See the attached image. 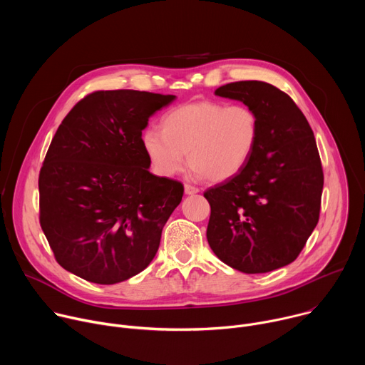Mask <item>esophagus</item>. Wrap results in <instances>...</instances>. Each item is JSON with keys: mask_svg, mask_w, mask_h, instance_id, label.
<instances>
[{"mask_svg": "<svg viewBox=\"0 0 365 365\" xmlns=\"http://www.w3.org/2000/svg\"><path fill=\"white\" fill-rule=\"evenodd\" d=\"M197 192H199L197 187H195V186H192V185H185V193H186V195H195V193H197Z\"/></svg>", "mask_w": 365, "mask_h": 365, "instance_id": "34e87169", "label": "esophagus"}]
</instances>
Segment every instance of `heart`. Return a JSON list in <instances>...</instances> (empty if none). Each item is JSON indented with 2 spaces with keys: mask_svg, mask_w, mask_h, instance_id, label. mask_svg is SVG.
I'll return each mask as SVG.
<instances>
[{
  "mask_svg": "<svg viewBox=\"0 0 365 365\" xmlns=\"http://www.w3.org/2000/svg\"><path fill=\"white\" fill-rule=\"evenodd\" d=\"M258 138L259 120L252 108L197 101L169 111L162 118V131L145 130L141 143L155 175L180 173L187 154L196 176L225 182L248 165Z\"/></svg>",
  "mask_w": 365,
  "mask_h": 365,
  "instance_id": "obj_1",
  "label": "heart"
}]
</instances>
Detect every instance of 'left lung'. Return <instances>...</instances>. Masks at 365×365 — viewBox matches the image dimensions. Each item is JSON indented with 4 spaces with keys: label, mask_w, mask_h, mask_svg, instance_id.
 I'll return each mask as SVG.
<instances>
[{
    "label": "left lung",
    "mask_w": 365,
    "mask_h": 365,
    "mask_svg": "<svg viewBox=\"0 0 365 365\" xmlns=\"http://www.w3.org/2000/svg\"><path fill=\"white\" fill-rule=\"evenodd\" d=\"M215 95L237 99L259 120V138L248 165L207 189L206 238L230 267L267 273L290 264L319 221L324 172L306 117L279 88L259 81L220 86Z\"/></svg>",
    "instance_id": "left-lung-1"
}]
</instances>
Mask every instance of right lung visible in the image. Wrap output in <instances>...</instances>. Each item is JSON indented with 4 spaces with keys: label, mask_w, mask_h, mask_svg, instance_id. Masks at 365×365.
I'll return each mask as SVG.
<instances>
[{
    "label": "right lung",
    "mask_w": 365,
    "mask_h": 365,
    "mask_svg": "<svg viewBox=\"0 0 365 365\" xmlns=\"http://www.w3.org/2000/svg\"><path fill=\"white\" fill-rule=\"evenodd\" d=\"M175 98L96 91L59 125L40 169L38 192L41 230L65 270L115 284L151 263L183 185L148 172L141 131Z\"/></svg>",
    "instance_id": "add662e5"
}]
</instances>
